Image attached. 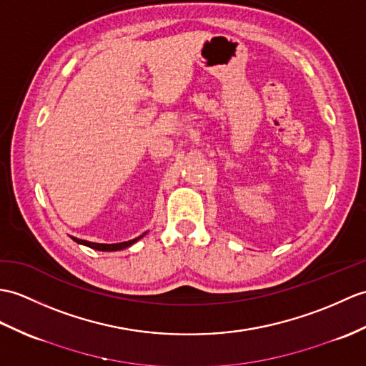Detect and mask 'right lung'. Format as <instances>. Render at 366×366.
Instances as JSON below:
<instances>
[{
    "label": "right lung",
    "mask_w": 366,
    "mask_h": 366,
    "mask_svg": "<svg viewBox=\"0 0 366 366\" xmlns=\"http://www.w3.org/2000/svg\"><path fill=\"white\" fill-rule=\"evenodd\" d=\"M143 235H140L139 239H142ZM139 239H134V240H129V242H123V243H112V244H104V243H92V242H86V240H79V239H74L73 240L76 243H81V244H86L89 246V248L92 249H98V251H120V249H124L127 248V246H131L132 243L137 242Z\"/></svg>",
    "instance_id": "1"
}]
</instances>
